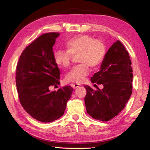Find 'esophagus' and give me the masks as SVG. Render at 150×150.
I'll use <instances>...</instances> for the list:
<instances>
[{
    "mask_svg": "<svg viewBox=\"0 0 150 150\" xmlns=\"http://www.w3.org/2000/svg\"><path fill=\"white\" fill-rule=\"evenodd\" d=\"M71 86H72V87H73V88H78L79 86V84H71Z\"/></svg>",
    "mask_w": 150,
    "mask_h": 150,
    "instance_id": "34e87169",
    "label": "esophagus"
}]
</instances>
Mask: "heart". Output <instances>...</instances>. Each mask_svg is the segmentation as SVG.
Listing matches in <instances>:
<instances>
[{"instance_id": "1", "label": "heart", "mask_w": 150, "mask_h": 150, "mask_svg": "<svg viewBox=\"0 0 150 150\" xmlns=\"http://www.w3.org/2000/svg\"><path fill=\"white\" fill-rule=\"evenodd\" d=\"M66 51L59 49L54 52V61L57 66L66 68L71 64L72 56H78L80 64L75 66L66 76V80L77 84L83 83L89 74V66L98 67L106 56L105 44L99 39L92 36L79 34L67 40L65 42Z\"/></svg>"}]
</instances>
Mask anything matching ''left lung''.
Segmentation results:
<instances>
[{"label": "left lung", "instance_id": "left-lung-1", "mask_svg": "<svg viewBox=\"0 0 150 150\" xmlns=\"http://www.w3.org/2000/svg\"><path fill=\"white\" fill-rule=\"evenodd\" d=\"M93 83L103 84L94 91L84 86L87 112L93 118L108 121L123 110L132 93L133 69L128 52L120 40L108 49L99 71L91 78Z\"/></svg>", "mask_w": 150, "mask_h": 150}]
</instances>
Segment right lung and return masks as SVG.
<instances>
[{"label": "right lung", "mask_w": 150, "mask_h": 150, "mask_svg": "<svg viewBox=\"0 0 150 150\" xmlns=\"http://www.w3.org/2000/svg\"><path fill=\"white\" fill-rule=\"evenodd\" d=\"M59 35V33H49L39 36L22 52L16 67L21 105L33 118L42 122H52L64 115L73 91L70 86L54 91L49 89L60 84V70L52 51Z\"/></svg>", "instance_id": "obj_1"}]
</instances>
